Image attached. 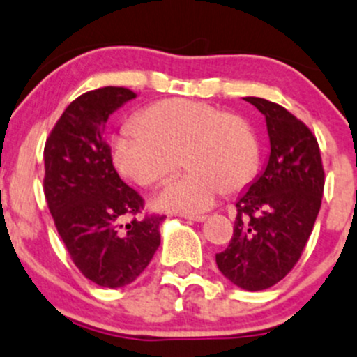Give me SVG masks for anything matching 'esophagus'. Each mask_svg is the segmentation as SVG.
<instances>
[{"label": "esophagus", "mask_w": 357, "mask_h": 357, "mask_svg": "<svg viewBox=\"0 0 357 357\" xmlns=\"http://www.w3.org/2000/svg\"><path fill=\"white\" fill-rule=\"evenodd\" d=\"M185 219H190V220H195V222H204L205 219H207V215H191V213H186Z\"/></svg>", "instance_id": "34e87169"}]
</instances>
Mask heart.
Segmentation results:
<instances>
[{
  "mask_svg": "<svg viewBox=\"0 0 357 357\" xmlns=\"http://www.w3.org/2000/svg\"><path fill=\"white\" fill-rule=\"evenodd\" d=\"M185 155L190 171L164 188L159 205L202 212L226 193H236L257 176L260 150L245 118L202 100L169 99L152 104L112 140L116 167L137 185H162Z\"/></svg>",
  "mask_w": 357,
  "mask_h": 357,
  "instance_id": "1",
  "label": "heart"
}]
</instances>
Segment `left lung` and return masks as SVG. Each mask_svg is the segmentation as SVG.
I'll return each instance as SVG.
<instances>
[{
	"label": "left lung",
	"mask_w": 357,
	"mask_h": 357,
	"mask_svg": "<svg viewBox=\"0 0 357 357\" xmlns=\"http://www.w3.org/2000/svg\"><path fill=\"white\" fill-rule=\"evenodd\" d=\"M265 116L270 157L260 178L236 202L234 232L217 267L246 291L272 287L301 258L321 207L325 171L317 137L275 102L245 97Z\"/></svg>",
	"instance_id": "left-lung-1"
}]
</instances>
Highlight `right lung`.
Returning <instances> with one entry per match:
<instances>
[{
  "instance_id": "obj_1",
  "label": "right lung",
  "mask_w": 357,
  "mask_h": 357,
  "mask_svg": "<svg viewBox=\"0 0 357 357\" xmlns=\"http://www.w3.org/2000/svg\"><path fill=\"white\" fill-rule=\"evenodd\" d=\"M135 92L102 87L82 93L56 121L44 145V197L71 261L100 287L137 280L160 245L164 215L138 213L145 200L121 181L104 138L109 114ZM132 215L128 225H123Z\"/></svg>"
}]
</instances>
